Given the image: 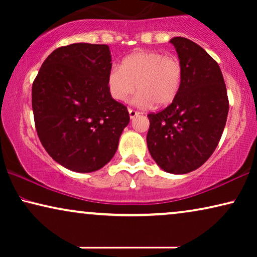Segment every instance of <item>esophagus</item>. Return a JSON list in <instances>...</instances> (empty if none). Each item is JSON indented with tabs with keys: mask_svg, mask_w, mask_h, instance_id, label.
<instances>
[{
	"mask_svg": "<svg viewBox=\"0 0 257 257\" xmlns=\"http://www.w3.org/2000/svg\"><path fill=\"white\" fill-rule=\"evenodd\" d=\"M140 113V112L133 110V108H128V114H130V118L133 119L136 117V115H138Z\"/></svg>",
	"mask_w": 257,
	"mask_h": 257,
	"instance_id": "1",
	"label": "esophagus"
}]
</instances>
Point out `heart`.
Instances as JSON below:
<instances>
[{
    "label": "heart",
    "instance_id": "heart-1",
    "mask_svg": "<svg viewBox=\"0 0 257 257\" xmlns=\"http://www.w3.org/2000/svg\"><path fill=\"white\" fill-rule=\"evenodd\" d=\"M184 68L177 56L160 51H137L114 64L107 76V89L117 101H126L135 92L137 103L143 106L154 104L168 106L180 92Z\"/></svg>",
    "mask_w": 257,
    "mask_h": 257
}]
</instances>
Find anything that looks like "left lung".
I'll use <instances>...</instances> for the list:
<instances>
[{
  "label": "left lung",
  "instance_id": "obj_1",
  "mask_svg": "<svg viewBox=\"0 0 257 257\" xmlns=\"http://www.w3.org/2000/svg\"><path fill=\"white\" fill-rule=\"evenodd\" d=\"M184 68L178 97L163 111L150 113L147 147L165 172L186 174L215 151L227 121L229 101L216 61L185 37L171 40Z\"/></svg>",
  "mask_w": 257,
  "mask_h": 257
}]
</instances>
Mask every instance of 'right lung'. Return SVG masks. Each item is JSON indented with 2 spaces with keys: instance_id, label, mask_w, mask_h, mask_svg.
<instances>
[{
  "instance_id": "right-lung-1",
  "label": "right lung",
  "mask_w": 257,
  "mask_h": 257,
  "mask_svg": "<svg viewBox=\"0 0 257 257\" xmlns=\"http://www.w3.org/2000/svg\"><path fill=\"white\" fill-rule=\"evenodd\" d=\"M106 44L75 43L56 49L33 83L36 131L52 159L89 173L105 166L130 122L127 107L111 97Z\"/></svg>"
}]
</instances>
